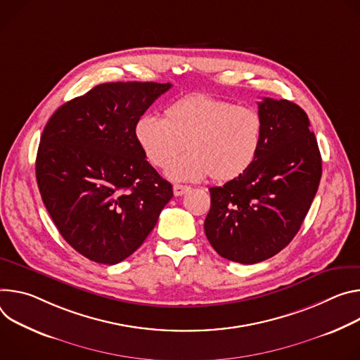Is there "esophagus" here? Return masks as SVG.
Wrapping results in <instances>:
<instances>
[{
    "label": "esophagus",
    "mask_w": 360,
    "mask_h": 360,
    "mask_svg": "<svg viewBox=\"0 0 360 360\" xmlns=\"http://www.w3.org/2000/svg\"><path fill=\"white\" fill-rule=\"evenodd\" d=\"M190 190H191L190 186H183V184H174V186H173L174 195H183V194L188 193Z\"/></svg>",
    "instance_id": "obj_1"
}]
</instances>
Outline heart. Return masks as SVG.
I'll return each instance as SVG.
<instances>
[{
    "label": "heart",
    "instance_id": "b5f03b06",
    "mask_svg": "<svg viewBox=\"0 0 360 360\" xmlns=\"http://www.w3.org/2000/svg\"><path fill=\"white\" fill-rule=\"evenodd\" d=\"M136 140L148 162L166 167L182 149L189 151L174 160L166 176L174 181L210 177L224 183L245 174L260 151L263 118L252 107L236 105L209 96L190 94L165 108V120L143 115L134 129Z\"/></svg>",
    "mask_w": 360,
    "mask_h": 360
}]
</instances>
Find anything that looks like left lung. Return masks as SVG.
Listing matches in <instances>:
<instances>
[{
	"label": "left lung",
	"instance_id": "left-lung-1",
	"mask_svg": "<svg viewBox=\"0 0 360 360\" xmlns=\"http://www.w3.org/2000/svg\"><path fill=\"white\" fill-rule=\"evenodd\" d=\"M260 151L252 167L212 187L205 231L224 259L255 264L283 250L299 231L322 177L307 114L288 100L263 98Z\"/></svg>",
	"mask_w": 360,
	"mask_h": 360
}]
</instances>
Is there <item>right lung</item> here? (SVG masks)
Returning <instances> with one entry per match:
<instances>
[{
	"label": "right lung",
	"instance_id": "add662e5",
	"mask_svg": "<svg viewBox=\"0 0 360 360\" xmlns=\"http://www.w3.org/2000/svg\"><path fill=\"white\" fill-rule=\"evenodd\" d=\"M170 87L100 84L46 124L35 160L39 193L64 240L93 262L117 264L133 255L173 197L134 134L137 120Z\"/></svg>",
	"mask_w": 360,
	"mask_h": 360
}]
</instances>
